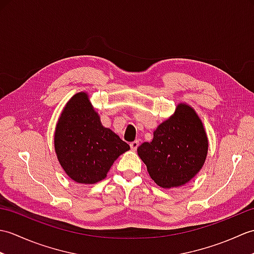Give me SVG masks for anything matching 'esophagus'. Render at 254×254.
Segmentation results:
<instances>
[{"mask_svg": "<svg viewBox=\"0 0 254 254\" xmlns=\"http://www.w3.org/2000/svg\"><path fill=\"white\" fill-rule=\"evenodd\" d=\"M138 145H139L138 141H134V142L130 143V146H131V149H132V150H136V149H137V147H138Z\"/></svg>", "mask_w": 254, "mask_h": 254, "instance_id": "34e87169", "label": "esophagus"}]
</instances>
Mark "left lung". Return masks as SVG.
I'll use <instances>...</instances> for the list:
<instances>
[{"label": "left lung", "mask_w": 254, "mask_h": 254, "mask_svg": "<svg viewBox=\"0 0 254 254\" xmlns=\"http://www.w3.org/2000/svg\"><path fill=\"white\" fill-rule=\"evenodd\" d=\"M208 141L203 123L192 107L179 104L168 120L154 131L152 142H145L137 154L150 178L161 188L186 185L202 169Z\"/></svg>", "instance_id": "8db88e82"}]
</instances>
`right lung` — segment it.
Returning a JSON list of instances; mask_svg holds the SVG:
<instances>
[{"instance_id":"add662e5","label":"right lung","mask_w":254,"mask_h":254,"mask_svg":"<svg viewBox=\"0 0 254 254\" xmlns=\"http://www.w3.org/2000/svg\"><path fill=\"white\" fill-rule=\"evenodd\" d=\"M55 149L59 163L72 180L94 185L105 179L115 160L130 146L102 126L88 95L80 91L67 101L59 118Z\"/></svg>"}]
</instances>
